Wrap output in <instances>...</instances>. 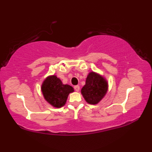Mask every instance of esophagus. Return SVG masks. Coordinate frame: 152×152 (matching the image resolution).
<instances>
[{"label": "esophagus", "instance_id": "esophagus-1", "mask_svg": "<svg viewBox=\"0 0 152 152\" xmlns=\"http://www.w3.org/2000/svg\"><path fill=\"white\" fill-rule=\"evenodd\" d=\"M74 89H75V91L78 92L80 91V86L78 85H76V86H74Z\"/></svg>", "mask_w": 152, "mask_h": 152}]
</instances>
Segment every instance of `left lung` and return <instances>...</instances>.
<instances>
[{
	"mask_svg": "<svg viewBox=\"0 0 152 152\" xmlns=\"http://www.w3.org/2000/svg\"><path fill=\"white\" fill-rule=\"evenodd\" d=\"M109 84L103 76L95 72H90L86 78L85 85L81 89V94L86 102L96 104L107 93Z\"/></svg>",
	"mask_w": 152,
	"mask_h": 152,
	"instance_id": "1",
	"label": "left lung"
}]
</instances>
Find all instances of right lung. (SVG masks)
Returning <instances> with one entry per match:
<instances>
[{
	"label": "right lung",
	"mask_w": 152,
	"mask_h": 152,
	"mask_svg": "<svg viewBox=\"0 0 152 152\" xmlns=\"http://www.w3.org/2000/svg\"><path fill=\"white\" fill-rule=\"evenodd\" d=\"M41 91L49 104L53 107L61 108L66 104L68 95L74 90L69 84H64L56 75H50L43 81Z\"/></svg>",
	"instance_id": "right-lung-1"
}]
</instances>
